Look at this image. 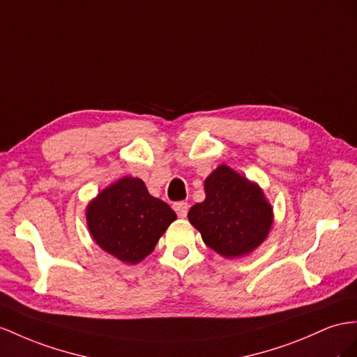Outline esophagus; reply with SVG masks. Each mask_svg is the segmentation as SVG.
<instances>
[{
	"label": "esophagus",
	"instance_id": "34e87169",
	"mask_svg": "<svg viewBox=\"0 0 357 357\" xmlns=\"http://www.w3.org/2000/svg\"><path fill=\"white\" fill-rule=\"evenodd\" d=\"M173 209H175L179 217L184 218V217H187V213H188V204L187 202H176V204H173Z\"/></svg>",
	"mask_w": 357,
	"mask_h": 357
}]
</instances>
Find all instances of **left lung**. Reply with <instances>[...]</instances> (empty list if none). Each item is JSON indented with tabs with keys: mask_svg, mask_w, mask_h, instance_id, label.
<instances>
[{
	"mask_svg": "<svg viewBox=\"0 0 357 357\" xmlns=\"http://www.w3.org/2000/svg\"><path fill=\"white\" fill-rule=\"evenodd\" d=\"M205 200L190 208L188 220L204 243L225 258H238L267 238L273 209L262 190L227 166L205 181Z\"/></svg>",
	"mask_w": 357,
	"mask_h": 357,
	"instance_id": "obj_1",
	"label": "left lung"
}]
</instances>
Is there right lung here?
<instances>
[{"instance_id": "1", "label": "right lung", "mask_w": 357, "mask_h": 357, "mask_svg": "<svg viewBox=\"0 0 357 357\" xmlns=\"http://www.w3.org/2000/svg\"><path fill=\"white\" fill-rule=\"evenodd\" d=\"M176 214L162 200L149 195L139 178H122L87 206L89 231L104 249L128 264L143 261Z\"/></svg>"}]
</instances>
